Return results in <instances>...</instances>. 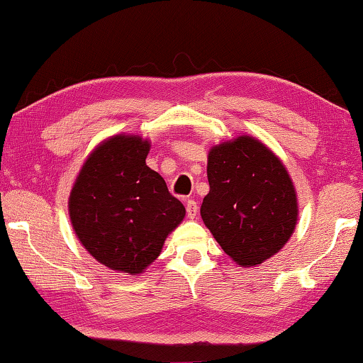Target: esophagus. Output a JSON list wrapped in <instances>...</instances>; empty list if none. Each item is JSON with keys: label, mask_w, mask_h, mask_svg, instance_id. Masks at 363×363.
Returning <instances> with one entry per match:
<instances>
[{"label": "esophagus", "mask_w": 363, "mask_h": 363, "mask_svg": "<svg viewBox=\"0 0 363 363\" xmlns=\"http://www.w3.org/2000/svg\"><path fill=\"white\" fill-rule=\"evenodd\" d=\"M186 211H187L189 219H195L196 216H199V203H196L195 200H187Z\"/></svg>", "instance_id": "34e87169"}]
</instances>
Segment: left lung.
<instances>
[{"instance_id":"8db88e82","label":"left lung","mask_w":363,"mask_h":363,"mask_svg":"<svg viewBox=\"0 0 363 363\" xmlns=\"http://www.w3.org/2000/svg\"><path fill=\"white\" fill-rule=\"evenodd\" d=\"M210 192L201 219L238 266L251 267L284 248L298 220V200L284 163L251 136L208 153Z\"/></svg>"}]
</instances>
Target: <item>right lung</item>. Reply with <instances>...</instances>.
Wrapping results in <instances>:
<instances>
[{
  "mask_svg": "<svg viewBox=\"0 0 363 363\" xmlns=\"http://www.w3.org/2000/svg\"><path fill=\"white\" fill-rule=\"evenodd\" d=\"M150 143L118 134L93 150L69 199L70 220L86 251L104 266L143 274L157 259L186 208L145 164Z\"/></svg>",
  "mask_w": 363,
  "mask_h": 363,
  "instance_id": "add662e5",
  "label": "right lung"
}]
</instances>
